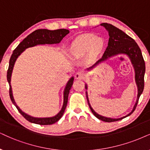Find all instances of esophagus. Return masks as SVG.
<instances>
[{
  "label": "esophagus",
  "instance_id": "1",
  "mask_svg": "<svg viewBox=\"0 0 150 150\" xmlns=\"http://www.w3.org/2000/svg\"><path fill=\"white\" fill-rule=\"evenodd\" d=\"M75 78L77 79H82L83 77H84V74L81 73V72H77V73L75 74Z\"/></svg>",
  "mask_w": 150,
  "mask_h": 150
}]
</instances>
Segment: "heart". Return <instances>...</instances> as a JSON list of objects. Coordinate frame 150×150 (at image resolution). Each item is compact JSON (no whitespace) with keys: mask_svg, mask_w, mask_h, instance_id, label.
<instances>
[{"mask_svg":"<svg viewBox=\"0 0 150 150\" xmlns=\"http://www.w3.org/2000/svg\"><path fill=\"white\" fill-rule=\"evenodd\" d=\"M105 41L102 38L93 35H83L77 37L71 43L69 48V54L73 58H81L87 53H97L102 50Z\"/></svg>","mask_w":150,"mask_h":150,"instance_id":"b5f03b06","label":"heart"}]
</instances>
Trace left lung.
I'll return each mask as SVG.
<instances>
[{
    "label": "left lung",
    "instance_id": "left-lung-1",
    "mask_svg": "<svg viewBox=\"0 0 150 150\" xmlns=\"http://www.w3.org/2000/svg\"><path fill=\"white\" fill-rule=\"evenodd\" d=\"M100 25L103 26L105 28V29L107 30L109 33V42H108V46L106 49L105 53L101 59H100L98 61L92 66L91 67L87 69L88 71L93 69L95 66H96L100 62L105 61L108 58L117 55V54H126L129 57L131 62L134 66V71H135V80L136 85L138 87V96L137 100H136V104L132 109V111L125 116L120 117V118H111V117H107L105 116L100 115L96 112L92 107H91L89 104L88 95L86 92V98L88 100V103L91 110L92 113L96 117L102 121L107 122H115L122 120L125 117L129 116L134 112V110L136 109V106L138 102L140 96L142 94L144 89V76H145V64L144 61L142 52L139 46L135 41L125 34L122 30L118 29L113 25L107 23H103L100 24ZM85 88L87 89V85H85Z\"/></svg>",
    "mask_w": 150,
    "mask_h": 150
}]
</instances>
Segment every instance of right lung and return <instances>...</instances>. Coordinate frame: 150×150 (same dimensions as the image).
<instances>
[{
  "instance_id": "obj_1",
  "label": "right lung",
  "mask_w": 150,
  "mask_h": 150,
  "mask_svg": "<svg viewBox=\"0 0 150 150\" xmlns=\"http://www.w3.org/2000/svg\"><path fill=\"white\" fill-rule=\"evenodd\" d=\"M69 33V30L66 29H59L56 30H49L47 29H39L34 31L30 35L28 36L27 37L25 38L21 42L18 44V46L15 48L13 51V53L11 56L10 59H9V68L7 70V79L9 85V97L12 100V103L15 105L16 109H18V112L23 116L26 120L30 122L35 123V124L41 125H52L55 123L59 120L63 115L64 111H65L66 106H67L68 98H69V94L71 90L72 85H73L74 77H72L69 79L68 83L66 84L64 91V104L61 111L59 112L57 114L53 117H35L30 116L27 113H24L23 111L20 109V108L17 106L16 102L14 101V97H13L12 86H11V76H12V73L14 68L15 62L16 59L18 57L23 51L26 48H30V47L35 46L37 45H43V44H56V43H60L62 39L65 37L66 35Z\"/></svg>"
}]
</instances>
